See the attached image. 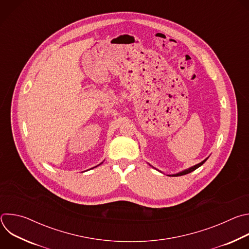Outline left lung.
<instances>
[{
  "label": "left lung",
  "instance_id": "obj_1",
  "mask_svg": "<svg viewBox=\"0 0 249 249\" xmlns=\"http://www.w3.org/2000/svg\"><path fill=\"white\" fill-rule=\"evenodd\" d=\"M208 158H209V157H208ZM208 158L205 159L203 161H201V162H199V163H197V164H195V165H193V166H191V167H189V168H187V169H184V170H182V171H180V172H177V173H175V174H169V176H181V175L190 173V172L194 171L195 169H197L198 167H200V166L208 160Z\"/></svg>",
  "mask_w": 249,
  "mask_h": 249
}]
</instances>
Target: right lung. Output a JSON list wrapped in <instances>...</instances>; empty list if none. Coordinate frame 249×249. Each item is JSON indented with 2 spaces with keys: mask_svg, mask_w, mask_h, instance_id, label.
Instances as JSON below:
<instances>
[{
  "mask_svg": "<svg viewBox=\"0 0 249 249\" xmlns=\"http://www.w3.org/2000/svg\"><path fill=\"white\" fill-rule=\"evenodd\" d=\"M101 163H102V162H101ZM101 163H99V164H98V165H100V164H101ZM96 166H97V165H96ZM96 166H94V167H96Z\"/></svg>",
  "mask_w": 249,
  "mask_h": 249,
  "instance_id": "1",
  "label": "right lung"
}]
</instances>
